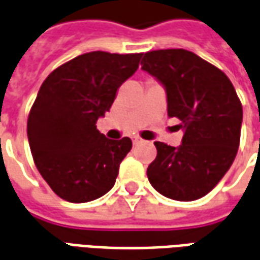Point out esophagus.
Returning a JSON list of instances; mask_svg holds the SVG:
<instances>
[{
  "instance_id": "esophagus-1",
  "label": "esophagus",
  "mask_w": 260,
  "mask_h": 260,
  "mask_svg": "<svg viewBox=\"0 0 260 260\" xmlns=\"http://www.w3.org/2000/svg\"><path fill=\"white\" fill-rule=\"evenodd\" d=\"M132 142H134V145H139V143H142V139L141 138H134Z\"/></svg>"
}]
</instances>
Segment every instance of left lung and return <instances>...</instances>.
<instances>
[{
	"label": "left lung",
	"instance_id": "1",
	"mask_svg": "<svg viewBox=\"0 0 260 260\" xmlns=\"http://www.w3.org/2000/svg\"><path fill=\"white\" fill-rule=\"evenodd\" d=\"M142 69L161 82L169 117L180 119L178 147L154 142L157 156L147 178L161 195L181 202L203 198L234 161L241 138L242 106L221 69L184 48L143 54Z\"/></svg>",
	"mask_w": 260,
	"mask_h": 260
}]
</instances>
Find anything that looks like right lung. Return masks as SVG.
Wrapping results in <instances>:
<instances>
[{"label":"right lung","mask_w":260,"mask_h":260,"mask_svg":"<svg viewBox=\"0 0 260 260\" xmlns=\"http://www.w3.org/2000/svg\"><path fill=\"white\" fill-rule=\"evenodd\" d=\"M142 55L82 54L43 82L27 118V139L39 173L61 199L94 201L115 184L132 142L108 139L96 122L135 74Z\"/></svg>","instance_id":"add662e5"}]
</instances>
